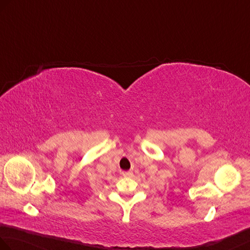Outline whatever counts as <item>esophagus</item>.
Instances as JSON below:
<instances>
[{"label":"esophagus","mask_w":250,"mask_h":250,"mask_svg":"<svg viewBox=\"0 0 250 250\" xmlns=\"http://www.w3.org/2000/svg\"><path fill=\"white\" fill-rule=\"evenodd\" d=\"M123 176L124 177H132L133 176V173H132V171H124L123 172Z\"/></svg>","instance_id":"34e87169"}]
</instances>
